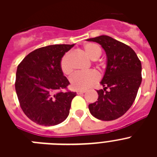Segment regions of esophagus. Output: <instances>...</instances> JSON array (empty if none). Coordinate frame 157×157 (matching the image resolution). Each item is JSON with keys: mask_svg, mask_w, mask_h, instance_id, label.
<instances>
[{"mask_svg": "<svg viewBox=\"0 0 157 157\" xmlns=\"http://www.w3.org/2000/svg\"><path fill=\"white\" fill-rule=\"evenodd\" d=\"M76 93H77L78 94H84V93H86L85 90H77L76 91Z\"/></svg>", "mask_w": 157, "mask_h": 157, "instance_id": "obj_1", "label": "esophagus"}]
</instances>
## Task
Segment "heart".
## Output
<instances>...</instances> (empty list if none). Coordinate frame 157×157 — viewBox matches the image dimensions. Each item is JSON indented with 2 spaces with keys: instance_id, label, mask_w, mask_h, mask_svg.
<instances>
[{
  "instance_id": "heart-1",
  "label": "heart",
  "mask_w": 157,
  "mask_h": 157,
  "mask_svg": "<svg viewBox=\"0 0 157 157\" xmlns=\"http://www.w3.org/2000/svg\"><path fill=\"white\" fill-rule=\"evenodd\" d=\"M84 50L91 59H98L101 54V49L97 44L88 43L84 46ZM70 52H67L60 59V69L66 75L72 72V67L70 63ZM99 74L95 71L86 72H77L70 78L71 88L77 90H86L99 80Z\"/></svg>"
}]
</instances>
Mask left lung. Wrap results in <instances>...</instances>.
Here are the masks:
<instances>
[{
  "label": "left lung",
  "instance_id": "left-lung-1",
  "mask_svg": "<svg viewBox=\"0 0 157 157\" xmlns=\"http://www.w3.org/2000/svg\"><path fill=\"white\" fill-rule=\"evenodd\" d=\"M87 41L100 44L107 56L106 70L101 82L104 89L97 90L98 101L89 105V110L98 120H116L125 114L135 100L142 79L141 63L130 46L109 36Z\"/></svg>",
  "mask_w": 157,
  "mask_h": 157
}]
</instances>
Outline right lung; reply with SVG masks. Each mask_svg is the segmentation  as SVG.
Here are the masks:
<instances>
[{"label": "right lung", "instance_id": "add662e5", "mask_svg": "<svg viewBox=\"0 0 157 157\" xmlns=\"http://www.w3.org/2000/svg\"><path fill=\"white\" fill-rule=\"evenodd\" d=\"M73 45H52L29 53L16 71V94L22 110L41 126L57 125L69 115L76 93L62 90L70 84L60 69V59Z\"/></svg>", "mask_w": 157, "mask_h": 157}]
</instances>
